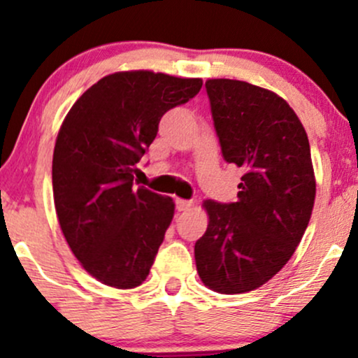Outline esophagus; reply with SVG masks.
I'll return each instance as SVG.
<instances>
[{
    "instance_id": "1",
    "label": "esophagus",
    "mask_w": 358,
    "mask_h": 358,
    "mask_svg": "<svg viewBox=\"0 0 358 358\" xmlns=\"http://www.w3.org/2000/svg\"><path fill=\"white\" fill-rule=\"evenodd\" d=\"M194 202L192 201H185V199H176V209L178 211H189L192 208Z\"/></svg>"
}]
</instances>
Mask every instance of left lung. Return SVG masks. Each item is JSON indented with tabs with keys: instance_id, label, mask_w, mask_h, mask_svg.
Listing matches in <instances>:
<instances>
[{
	"instance_id": "8db88e82",
	"label": "left lung",
	"mask_w": 358,
	"mask_h": 358,
	"mask_svg": "<svg viewBox=\"0 0 358 358\" xmlns=\"http://www.w3.org/2000/svg\"><path fill=\"white\" fill-rule=\"evenodd\" d=\"M206 92L223 159L244 175L236 202H204L209 225L194 255L209 289L237 294L289 262L312 216L315 176L308 136L286 100L236 79H208Z\"/></svg>"
}]
</instances>
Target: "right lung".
I'll use <instances>...</instances> for the list:
<instances>
[{
  "label": "right lung",
  "mask_w": 358,
  "mask_h": 358,
  "mask_svg": "<svg viewBox=\"0 0 358 358\" xmlns=\"http://www.w3.org/2000/svg\"><path fill=\"white\" fill-rule=\"evenodd\" d=\"M201 86L161 72H115L86 90L64 119L52 166L57 216L83 268L107 286L131 289L149 275L175 204L136 187V164L162 115Z\"/></svg>",
  "instance_id": "add662e5"
}]
</instances>
